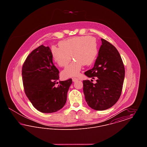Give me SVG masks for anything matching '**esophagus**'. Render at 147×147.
<instances>
[{
    "label": "esophagus",
    "mask_w": 147,
    "mask_h": 147,
    "mask_svg": "<svg viewBox=\"0 0 147 147\" xmlns=\"http://www.w3.org/2000/svg\"><path fill=\"white\" fill-rule=\"evenodd\" d=\"M72 80H73V82H76L77 80H78V79L76 78H72Z\"/></svg>",
    "instance_id": "1"
}]
</instances>
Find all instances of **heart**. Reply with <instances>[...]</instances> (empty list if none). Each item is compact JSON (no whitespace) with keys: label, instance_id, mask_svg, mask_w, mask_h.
Listing matches in <instances>:
<instances>
[{"label":"heart","instance_id":"obj_1","mask_svg":"<svg viewBox=\"0 0 147 147\" xmlns=\"http://www.w3.org/2000/svg\"><path fill=\"white\" fill-rule=\"evenodd\" d=\"M59 45V47L53 46L51 47L52 57L59 66H67L71 61L72 57L75 59L62 71V76L64 78L78 76L83 65H91L96 60L98 53L96 40L88 36L62 41Z\"/></svg>","mask_w":147,"mask_h":147}]
</instances>
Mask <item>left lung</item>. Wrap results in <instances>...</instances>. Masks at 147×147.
<instances>
[{
	"mask_svg": "<svg viewBox=\"0 0 147 147\" xmlns=\"http://www.w3.org/2000/svg\"><path fill=\"white\" fill-rule=\"evenodd\" d=\"M102 45L94 67L85 72L96 83L83 80L85 100L91 109L102 111L111 107L121 96L125 70L119 51L112 44L101 38Z\"/></svg>",
	"mask_w": 147,
	"mask_h": 147,
	"instance_id": "obj_1",
	"label": "left lung"
}]
</instances>
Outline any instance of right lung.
Instances as JSON below:
<instances>
[{
    "mask_svg": "<svg viewBox=\"0 0 147 147\" xmlns=\"http://www.w3.org/2000/svg\"><path fill=\"white\" fill-rule=\"evenodd\" d=\"M49 47L41 45L30 53L22 68L24 91L35 109L42 113H52L65 104L72 79L60 81L59 70L53 63Z\"/></svg>",
    "mask_w": 147,
    "mask_h": 147,
    "instance_id": "obj_1",
    "label": "right lung"
}]
</instances>
